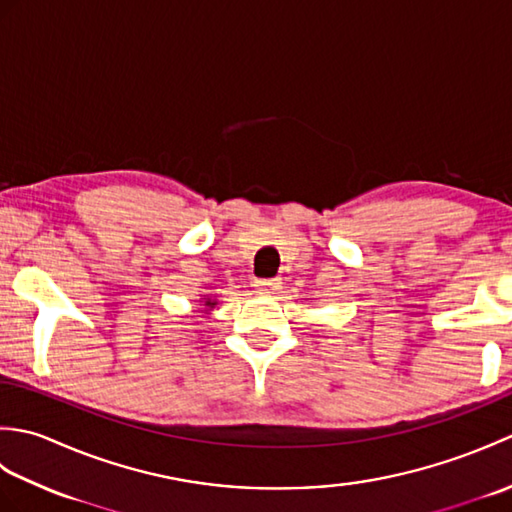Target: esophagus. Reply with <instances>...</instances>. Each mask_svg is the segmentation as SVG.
I'll return each instance as SVG.
<instances>
[{
    "label": "esophagus",
    "mask_w": 512,
    "mask_h": 512,
    "mask_svg": "<svg viewBox=\"0 0 512 512\" xmlns=\"http://www.w3.org/2000/svg\"><path fill=\"white\" fill-rule=\"evenodd\" d=\"M255 288L259 292H275L281 288L279 279H255Z\"/></svg>",
    "instance_id": "1"
}]
</instances>
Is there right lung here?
I'll list each match as a JSON object with an SVG mask.
<instances>
[{
  "label": "right lung",
  "instance_id": "right-lung-1",
  "mask_svg": "<svg viewBox=\"0 0 512 512\" xmlns=\"http://www.w3.org/2000/svg\"><path fill=\"white\" fill-rule=\"evenodd\" d=\"M206 306H215V303H211V301H206Z\"/></svg>",
  "mask_w": 512,
  "mask_h": 512
}]
</instances>
